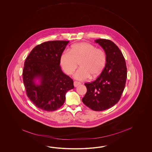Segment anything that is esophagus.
I'll return each mask as SVG.
<instances>
[{
	"mask_svg": "<svg viewBox=\"0 0 152 152\" xmlns=\"http://www.w3.org/2000/svg\"><path fill=\"white\" fill-rule=\"evenodd\" d=\"M81 83L80 82H77V81H75L74 82V86H75V87H77L78 85H79Z\"/></svg>",
	"mask_w": 152,
	"mask_h": 152,
	"instance_id": "esophagus-1",
	"label": "esophagus"
}]
</instances>
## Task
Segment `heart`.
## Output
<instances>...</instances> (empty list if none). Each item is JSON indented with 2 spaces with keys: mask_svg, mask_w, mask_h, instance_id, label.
<instances>
[{
  "mask_svg": "<svg viewBox=\"0 0 152 152\" xmlns=\"http://www.w3.org/2000/svg\"><path fill=\"white\" fill-rule=\"evenodd\" d=\"M73 77L79 80H84L99 76L103 71L107 62L105 52L96 48L89 43L81 42L72 45L69 51L65 50L60 56V63L67 75H71L77 68Z\"/></svg>",
  "mask_w": 152,
  "mask_h": 152,
  "instance_id": "b5f03b06",
  "label": "heart"
}]
</instances>
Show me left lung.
Segmentation results:
<instances>
[{
	"label": "left lung",
	"instance_id": "8db88e82",
	"mask_svg": "<svg viewBox=\"0 0 152 152\" xmlns=\"http://www.w3.org/2000/svg\"><path fill=\"white\" fill-rule=\"evenodd\" d=\"M95 42L104 50L107 62L96 80L85 84L87 92L82 101L91 109L99 111L107 110L118 102L126 86L127 72L125 58L113 42L100 39Z\"/></svg>",
	"mask_w": 152,
	"mask_h": 152
}]
</instances>
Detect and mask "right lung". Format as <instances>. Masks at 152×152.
Returning a JSON list of instances; mask_svg holds the SVG:
<instances>
[{
	"label": "right lung",
	"mask_w": 152,
	"mask_h": 152,
	"mask_svg": "<svg viewBox=\"0 0 152 152\" xmlns=\"http://www.w3.org/2000/svg\"><path fill=\"white\" fill-rule=\"evenodd\" d=\"M69 41H52L36 46L24 62L23 83L27 96L36 107L47 111L58 110L73 81L62 71L60 56ZM38 78L40 84H35Z\"/></svg>",
	"instance_id": "add662e5"
}]
</instances>
